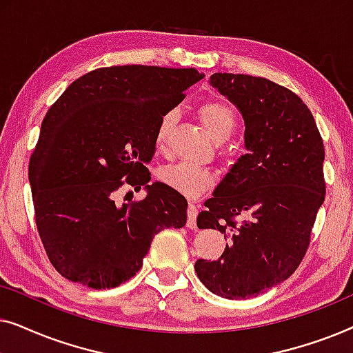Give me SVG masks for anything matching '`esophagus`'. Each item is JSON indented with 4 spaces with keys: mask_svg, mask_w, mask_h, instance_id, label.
<instances>
[{
    "mask_svg": "<svg viewBox=\"0 0 353 353\" xmlns=\"http://www.w3.org/2000/svg\"><path fill=\"white\" fill-rule=\"evenodd\" d=\"M196 216H197V207L194 204H190L188 207V221H186V226L191 230H196Z\"/></svg>",
    "mask_w": 353,
    "mask_h": 353,
    "instance_id": "1",
    "label": "esophagus"
}]
</instances>
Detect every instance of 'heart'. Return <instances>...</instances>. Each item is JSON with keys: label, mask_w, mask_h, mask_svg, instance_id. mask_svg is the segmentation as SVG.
<instances>
[{"label": "heart", "mask_w": 353, "mask_h": 353, "mask_svg": "<svg viewBox=\"0 0 353 353\" xmlns=\"http://www.w3.org/2000/svg\"><path fill=\"white\" fill-rule=\"evenodd\" d=\"M199 117L204 123L207 133L215 143H225L233 134L238 119H236L234 109L228 103L219 99L205 101L199 105ZM176 120L175 110H167L159 120L156 132V144L159 149L167 146L168 137ZM161 180L186 197H199L214 185V173L207 168L192 165L190 162H178L172 165L163 167L161 170Z\"/></svg>", "instance_id": "b5f03b06"}]
</instances>
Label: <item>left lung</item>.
<instances>
[{
	"label": "left lung",
	"mask_w": 353,
	"mask_h": 353,
	"mask_svg": "<svg viewBox=\"0 0 353 353\" xmlns=\"http://www.w3.org/2000/svg\"><path fill=\"white\" fill-rule=\"evenodd\" d=\"M210 85L243 115L245 154L197 216L201 230L225 234V252L194 268L216 296L255 297L291 276L305 255L325 201V146L310 109L291 90L234 74H214ZM241 213L251 219L236 224Z\"/></svg>",
	"instance_id": "8db88e82"
}]
</instances>
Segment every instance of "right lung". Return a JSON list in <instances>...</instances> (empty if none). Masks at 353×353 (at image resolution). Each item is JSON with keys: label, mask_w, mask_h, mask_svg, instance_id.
Here are the masks:
<instances>
[{"label": "right lung", "mask_w": 353, "mask_h": 353, "mask_svg": "<svg viewBox=\"0 0 353 353\" xmlns=\"http://www.w3.org/2000/svg\"><path fill=\"white\" fill-rule=\"evenodd\" d=\"M202 79L196 69L104 67L77 79L48 110L28 181L38 233L62 276L120 286L141 268L159 231L186 225V199L163 183L149 185L146 163L159 120ZM122 177L147 197L117 205Z\"/></svg>", "instance_id": "1"}]
</instances>
